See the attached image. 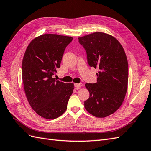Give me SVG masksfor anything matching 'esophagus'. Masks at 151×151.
I'll use <instances>...</instances> for the list:
<instances>
[{
    "label": "esophagus",
    "mask_w": 151,
    "mask_h": 151,
    "mask_svg": "<svg viewBox=\"0 0 151 151\" xmlns=\"http://www.w3.org/2000/svg\"><path fill=\"white\" fill-rule=\"evenodd\" d=\"M83 86V83H75V87H76L77 89H79V88Z\"/></svg>",
    "instance_id": "esophagus-1"
}]
</instances>
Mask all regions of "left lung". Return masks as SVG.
<instances>
[{"label": "left lung", "mask_w": 151, "mask_h": 151, "mask_svg": "<svg viewBox=\"0 0 151 151\" xmlns=\"http://www.w3.org/2000/svg\"><path fill=\"white\" fill-rule=\"evenodd\" d=\"M91 67L98 69L97 82L86 83L90 97L84 102L88 113L104 118L115 113L125 98L128 64L122 46L113 36L95 32L78 37Z\"/></svg>", "instance_id": "obj_1"}]
</instances>
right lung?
<instances>
[{"label": "right lung", "mask_w": 151, "mask_h": 151, "mask_svg": "<svg viewBox=\"0 0 151 151\" xmlns=\"http://www.w3.org/2000/svg\"><path fill=\"white\" fill-rule=\"evenodd\" d=\"M71 36L45 34L35 37L27 48L22 60V80L26 98L41 117L54 119L67 109L74 83L53 78Z\"/></svg>", "instance_id": "obj_1"}]
</instances>
